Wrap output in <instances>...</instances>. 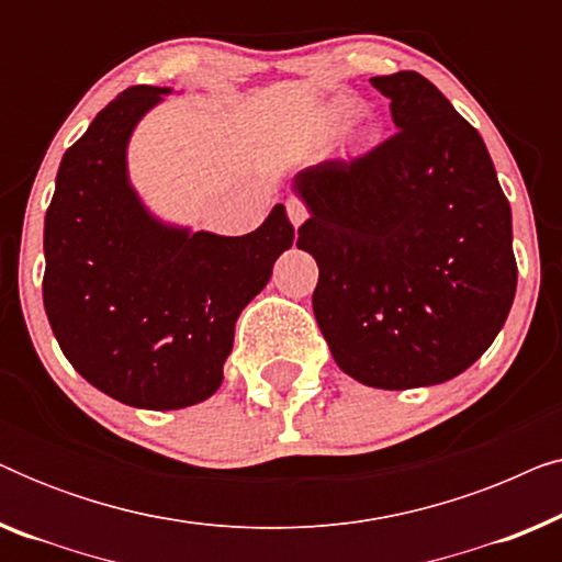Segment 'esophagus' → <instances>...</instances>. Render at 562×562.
Here are the masks:
<instances>
[{
	"instance_id": "obj_1",
	"label": "esophagus",
	"mask_w": 562,
	"mask_h": 562,
	"mask_svg": "<svg viewBox=\"0 0 562 562\" xmlns=\"http://www.w3.org/2000/svg\"><path fill=\"white\" fill-rule=\"evenodd\" d=\"M286 214H289L291 225L299 227L306 217H310V210H306L304 202L299 196H289L286 199Z\"/></svg>"
}]
</instances>
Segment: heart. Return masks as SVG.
Here are the masks:
<instances>
[{
    "label": "heart",
    "mask_w": 562,
    "mask_h": 562,
    "mask_svg": "<svg viewBox=\"0 0 562 562\" xmlns=\"http://www.w3.org/2000/svg\"><path fill=\"white\" fill-rule=\"evenodd\" d=\"M348 112H350V106L345 102H337V104L329 106V117H333V120H342Z\"/></svg>",
    "instance_id": "obj_1"
}]
</instances>
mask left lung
Here are the masks:
<instances>
[{
    "mask_svg": "<svg viewBox=\"0 0 562 562\" xmlns=\"http://www.w3.org/2000/svg\"><path fill=\"white\" fill-rule=\"evenodd\" d=\"M396 133L294 176L296 248L319 266L312 310L342 373L417 389L471 368L517 291L512 206L471 122L417 71L373 76Z\"/></svg>",
    "mask_w": 562,
    "mask_h": 562,
    "instance_id": "1",
    "label": "left lung"
}]
</instances>
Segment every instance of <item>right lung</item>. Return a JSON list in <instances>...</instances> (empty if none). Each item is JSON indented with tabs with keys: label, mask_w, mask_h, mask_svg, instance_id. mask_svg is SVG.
Instances as JSON below:
<instances>
[{
	"label": "right lung",
	"mask_w": 562,
	"mask_h": 562,
	"mask_svg": "<svg viewBox=\"0 0 562 562\" xmlns=\"http://www.w3.org/2000/svg\"><path fill=\"white\" fill-rule=\"evenodd\" d=\"M168 94L130 87L97 114L64 153L43 229V304L68 363L106 396L156 412L222 386L237 317L294 243L283 204L240 237L194 233L145 206L127 145Z\"/></svg>",
	"instance_id": "right-lung-1"
}]
</instances>
